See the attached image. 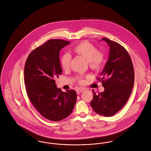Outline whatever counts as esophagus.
<instances>
[{
    "mask_svg": "<svg viewBox=\"0 0 151 151\" xmlns=\"http://www.w3.org/2000/svg\"><path fill=\"white\" fill-rule=\"evenodd\" d=\"M83 91H84L83 89H82V88H78V89H76V93H77L78 94H80L81 93H82Z\"/></svg>",
    "mask_w": 151,
    "mask_h": 151,
    "instance_id": "34e87169",
    "label": "esophagus"
}]
</instances>
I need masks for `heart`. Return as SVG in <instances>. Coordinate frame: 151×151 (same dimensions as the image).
<instances>
[{
  "label": "heart",
  "instance_id": "heart-1",
  "mask_svg": "<svg viewBox=\"0 0 151 151\" xmlns=\"http://www.w3.org/2000/svg\"><path fill=\"white\" fill-rule=\"evenodd\" d=\"M71 52L79 55L88 61L89 68L93 70H98L101 67L104 60L103 54L98 51L97 48L88 41H82L71 49ZM71 57L69 54H63L60 58V65L64 70H67L70 66ZM79 83H83L82 76L76 78Z\"/></svg>",
  "mask_w": 151,
  "mask_h": 151
}]
</instances>
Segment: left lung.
I'll return each instance as SVG.
<instances>
[{"label":"left lung","mask_w":151,"mask_h":151,"mask_svg":"<svg viewBox=\"0 0 151 151\" xmlns=\"http://www.w3.org/2000/svg\"><path fill=\"white\" fill-rule=\"evenodd\" d=\"M110 47L107 62L97 81H101L104 91L96 93L94 90L91 105L94 111L110 117L124 107L128 101L134 83V69L127 51L120 44L107 38Z\"/></svg>","instance_id":"obj_1"}]
</instances>
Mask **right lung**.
<instances>
[{
  "mask_svg": "<svg viewBox=\"0 0 151 151\" xmlns=\"http://www.w3.org/2000/svg\"><path fill=\"white\" fill-rule=\"evenodd\" d=\"M69 41L52 39L29 54L24 66V83L28 97L44 118L59 121L68 117L75 107L77 94L74 90L62 91L55 79L62 74L60 50Z\"/></svg>",
  "mask_w": 151,
  "mask_h": 151,
  "instance_id": "obj_1",
  "label": "right lung"
}]
</instances>
